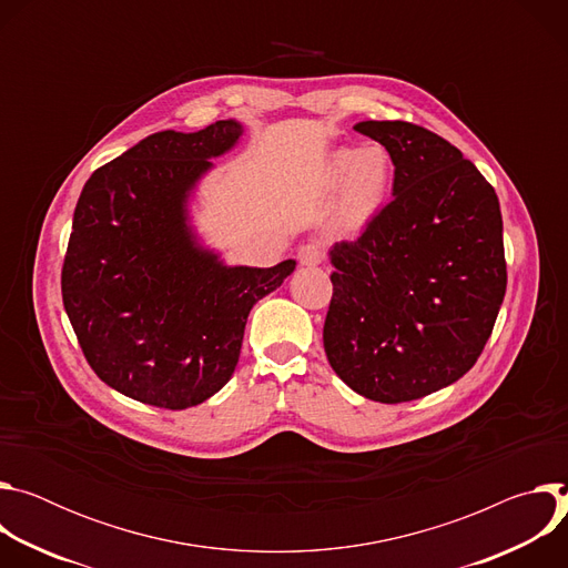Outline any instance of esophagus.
I'll use <instances>...</instances> for the list:
<instances>
[{
  "instance_id": "obj_1",
  "label": "esophagus",
  "mask_w": 568,
  "mask_h": 568,
  "mask_svg": "<svg viewBox=\"0 0 568 568\" xmlns=\"http://www.w3.org/2000/svg\"><path fill=\"white\" fill-rule=\"evenodd\" d=\"M326 258V252L318 245V242H305V245L298 250V263L305 267H316Z\"/></svg>"
}]
</instances>
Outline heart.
I'll return each instance as SVG.
<instances>
[{"label":"heart","mask_w":568,"mask_h":568,"mask_svg":"<svg viewBox=\"0 0 568 568\" xmlns=\"http://www.w3.org/2000/svg\"><path fill=\"white\" fill-rule=\"evenodd\" d=\"M326 178L339 184V213L348 224L368 222L384 204L390 182L393 161L386 148H339L328 156Z\"/></svg>","instance_id":"obj_1"}]
</instances>
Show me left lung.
Instances as JSON below:
<instances>
[{
  "label": "left lung",
  "mask_w": 568,
  "mask_h": 568,
  "mask_svg": "<svg viewBox=\"0 0 568 568\" xmlns=\"http://www.w3.org/2000/svg\"><path fill=\"white\" fill-rule=\"evenodd\" d=\"M393 161V200L335 242L323 348L359 395L412 402L463 377L506 296L495 189L463 152L407 121H362Z\"/></svg>",
  "instance_id": "obj_1"
}]
</instances>
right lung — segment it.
<instances>
[{
    "label": "right lung",
    "instance_id": "add662e5",
    "mask_svg": "<svg viewBox=\"0 0 568 568\" xmlns=\"http://www.w3.org/2000/svg\"><path fill=\"white\" fill-rule=\"evenodd\" d=\"M242 125L164 130L94 171L73 211L62 303L94 373L159 409H189L233 375L252 307L294 261L226 267L186 224L197 180Z\"/></svg>",
    "mask_w": 568,
    "mask_h": 568
}]
</instances>
